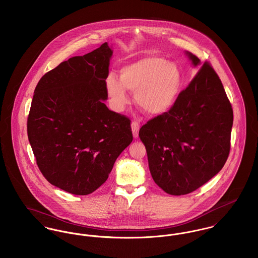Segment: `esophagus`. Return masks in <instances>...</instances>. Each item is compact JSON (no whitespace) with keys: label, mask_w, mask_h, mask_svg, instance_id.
I'll use <instances>...</instances> for the list:
<instances>
[{"label":"esophagus","mask_w":258,"mask_h":258,"mask_svg":"<svg viewBox=\"0 0 258 258\" xmlns=\"http://www.w3.org/2000/svg\"><path fill=\"white\" fill-rule=\"evenodd\" d=\"M139 128H140V124H139V121L135 120L132 122V130H133V135L135 138L139 137Z\"/></svg>","instance_id":"obj_1"}]
</instances>
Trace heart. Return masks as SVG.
Here are the masks:
<instances>
[{
	"mask_svg": "<svg viewBox=\"0 0 258 258\" xmlns=\"http://www.w3.org/2000/svg\"><path fill=\"white\" fill-rule=\"evenodd\" d=\"M181 86L180 69L156 56L123 67L119 71V80L114 75L106 80V90L115 110L122 111L128 104L127 89L135 91L137 104L152 116L165 114L173 107Z\"/></svg>",
	"mask_w": 258,
	"mask_h": 258,
	"instance_id": "heart-1",
	"label": "heart"
}]
</instances>
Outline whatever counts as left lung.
<instances>
[{"label":"left lung","instance_id":"left-lung-1","mask_svg":"<svg viewBox=\"0 0 258 258\" xmlns=\"http://www.w3.org/2000/svg\"><path fill=\"white\" fill-rule=\"evenodd\" d=\"M198 74L165 114L139 130L151 176L172 196L195 191L218 174L231 147L233 108L218 75L187 52Z\"/></svg>","mask_w":258,"mask_h":258}]
</instances>
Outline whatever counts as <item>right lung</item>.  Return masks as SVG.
I'll use <instances>...</instances> for the list:
<instances>
[{
	"label": "right lung",
	"instance_id": "obj_1",
	"mask_svg": "<svg viewBox=\"0 0 258 258\" xmlns=\"http://www.w3.org/2000/svg\"><path fill=\"white\" fill-rule=\"evenodd\" d=\"M112 54L104 43L61 61L34 90L27 136L37 166L50 183L73 195L100 187L134 139L131 119L103 103Z\"/></svg>",
	"mask_w": 258,
	"mask_h": 258
}]
</instances>
